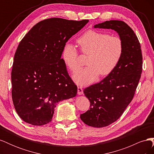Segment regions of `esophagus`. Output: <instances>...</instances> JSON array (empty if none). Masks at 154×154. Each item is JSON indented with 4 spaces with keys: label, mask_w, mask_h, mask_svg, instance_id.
<instances>
[{
    "label": "esophagus",
    "mask_w": 154,
    "mask_h": 154,
    "mask_svg": "<svg viewBox=\"0 0 154 154\" xmlns=\"http://www.w3.org/2000/svg\"><path fill=\"white\" fill-rule=\"evenodd\" d=\"M83 94V90L82 87H78V94L79 95H82Z\"/></svg>",
    "instance_id": "esophagus-1"
}]
</instances>
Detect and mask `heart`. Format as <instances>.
I'll return each mask as SVG.
<instances>
[{
    "mask_svg": "<svg viewBox=\"0 0 154 154\" xmlns=\"http://www.w3.org/2000/svg\"><path fill=\"white\" fill-rule=\"evenodd\" d=\"M77 43L81 52L88 54L87 67L78 69L73 78L80 85L94 82L100 75L106 77L117 68L124 53L123 40L117 36H111L105 32L90 29L78 37ZM79 54L74 46L65 44L62 59L65 65L74 72L79 67Z\"/></svg>",
    "mask_w": 154,
    "mask_h": 154,
    "instance_id": "1",
    "label": "heart"
}]
</instances>
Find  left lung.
<instances>
[{
    "label": "left lung",
    "mask_w": 154,
    "mask_h": 154,
    "mask_svg": "<svg viewBox=\"0 0 154 154\" xmlns=\"http://www.w3.org/2000/svg\"><path fill=\"white\" fill-rule=\"evenodd\" d=\"M95 28L114 29L124 43V53L112 73L83 90L90 101V109L80 115L85 124L101 128L115 122L132 100L143 70L141 45L136 35L122 20H109Z\"/></svg>",
    "instance_id": "8db88e82"
}]
</instances>
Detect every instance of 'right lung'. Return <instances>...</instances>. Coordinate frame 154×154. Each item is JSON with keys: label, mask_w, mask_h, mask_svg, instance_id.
Here are the masks:
<instances>
[{"label": "right lung", "mask_w": 154, "mask_h": 154, "mask_svg": "<svg viewBox=\"0 0 154 154\" xmlns=\"http://www.w3.org/2000/svg\"><path fill=\"white\" fill-rule=\"evenodd\" d=\"M88 22L45 19L18 44L11 71V95L17 112L25 122L48 124L57 103L76 96L77 86L69 75L62 52L65 44Z\"/></svg>", "instance_id": "right-lung-1"}]
</instances>
